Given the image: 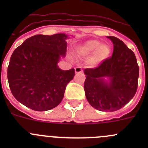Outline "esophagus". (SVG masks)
Here are the masks:
<instances>
[{"label":"esophagus","mask_w":148,"mask_h":148,"mask_svg":"<svg viewBox=\"0 0 148 148\" xmlns=\"http://www.w3.org/2000/svg\"><path fill=\"white\" fill-rule=\"evenodd\" d=\"M75 73H82V68L81 66H77L75 68Z\"/></svg>","instance_id":"obj_1"}]
</instances>
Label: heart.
Returning <instances> with one entry per match:
<instances>
[{
  "mask_svg": "<svg viewBox=\"0 0 148 148\" xmlns=\"http://www.w3.org/2000/svg\"><path fill=\"white\" fill-rule=\"evenodd\" d=\"M75 52L82 57L90 55L87 60V64L89 67L94 68L109 57L110 48L108 44H101L98 40H89L77 47Z\"/></svg>",
  "mask_w": 148,
  "mask_h": 148,
  "instance_id": "1",
  "label": "heart"
}]
</instances>
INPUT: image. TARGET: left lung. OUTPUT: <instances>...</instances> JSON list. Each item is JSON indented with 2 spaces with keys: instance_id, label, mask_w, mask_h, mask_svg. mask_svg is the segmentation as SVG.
Segmentation results:
<instances>
[{
  "instance_id": "left-lung-1",
  "label": "left lung",
  "mask_w": 148,
  "mask_h": 148,
  "mask_svg": "<svg viewBox=\"0 0 148 148\" xmlns=\"http://www.w3.org/2000/svg\"><path fill=\"white\" fill-rule=\"evenodd\" d=\"M108 38L113 42V55L98 67L84 70V88L92 107L113 112L126 105L135 95L139 68L134 53L123 41L113 36Z\"/></svg>"
}]
</instances>
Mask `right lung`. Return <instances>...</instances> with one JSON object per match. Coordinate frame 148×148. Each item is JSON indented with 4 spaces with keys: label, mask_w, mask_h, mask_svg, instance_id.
Here are the masks:
<instances>
[{
    "label": "right lung",
    "mask_w": 148,
    "mask_h": 148,
    "mask_svg": "<svg viewBox=\"0 0 148 148\" xmlns=\"http://www.w3.org/2000/svg\"><path fill=\"white\" fill-rule=\"evenodd\" d=\"M64 33L36 35L17 47L7 70L9 85L14 97L27 108L46 111L61 103L75 70H61L58 63L66 53Z\"/></svg>",
    "instance_id": "right-lung-1"
}]
</instances>
